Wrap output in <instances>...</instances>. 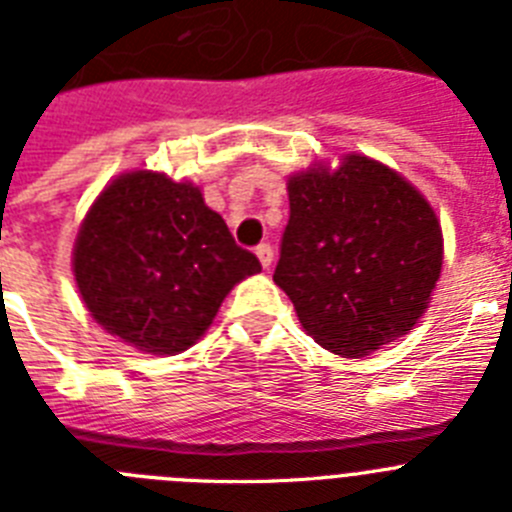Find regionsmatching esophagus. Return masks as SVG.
<instances>
[{
  "label": "esophagus",
  "instance_id": "34e87169",
  "mask_svg": "<svg viewBox=\"0 0 512 512\" xmlns=\"http://www.w3.org/2000/svg\"><path fill=\"white\" fill-rule=\"evenodd\" d=\"M255 255H257V260H260V265L265 267V270H267V267H270V265H273V257H275V255H273V247L267 245V242H262V245H257Z\"/></svg>",
  "mask_w": 512,
  "mask_h": 512
}]
</instances>
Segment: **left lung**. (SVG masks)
I'll list each match as a JSON object with an SVG mask.
<instances>
[{
	"mask_svg": "<svg viewBox=\"0 0 512 512\" xmlns=\"http://www.w3.org/2000/svg\"><path fill=\"white\" fill-rule=\"evenodd\" d=\"M290 216L273 280L321 347L365 357L408 334L444 262L439 219L388 165L347 155L288 181Z\"/></svg>",
	"mask_w": 512,
	"mask_h": 512,
	"instance_id": "obj_1",
	"label": "left lung"
}]
</instances>
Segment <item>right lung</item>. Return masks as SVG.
<instances>
[{
    "label": "right lung",
    "instance_id": "right-lung-1",
    "mask_svg": "<svg viewBox=\"0 0 512 512\" xmlns=\"http://www.w3.org/2000/svg\"><path fill=\"white\" fill-rule=\"evenodd\" d=\"M260 270L199 188L153 170L114 178L73 247L78 293L96 324L150 354L196 344L229 290Z\"/></svg>",
    "mask_w": 512,
    "mask_h": 512
}]
</instances>
